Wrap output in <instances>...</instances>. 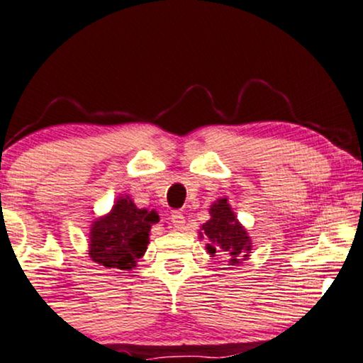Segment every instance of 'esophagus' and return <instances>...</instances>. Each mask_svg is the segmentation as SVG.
I'll list each match as a JSON object with an SVG mask.
<instances>
[{
  "label": "esophagus",
  "mask_w": 363,
  "mask_h": 363,
  "mask_svg": "<svg viewBox=\"0 0 363 363\" xmlns=\"http://www.w3.org/2000/svg\"><path fill=\"white\" fill-rule=\"evenodd\" d=\"M171 222H172V225L176 227L177 230H182L186 227V217L181 214V212H172V216H171Z\"/></svg>",
  "instance_id": "1"
}]
</instances>
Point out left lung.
<instances>
[{
    "mask_svg": "<svg viewBox=\"0 0 363 363\" xmlns=\"http://www.w3.org/2000/svg\"><path fill=\"white\" fill-rule=\"evenodd\" d=\"M209 214L211 219L201 225L199 232L201 239H207V254L211 257L220 254L230 265H240L247 260L252 250V239L232 211L227 197L212 202Z\"/></svg>",
    "mask_w": 363,
    "mask_h": 363,
    "instance_id": "left-lung-1",
    "label": "left lung"
}]
</instances>
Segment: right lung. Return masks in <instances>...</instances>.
Here are the masks:
<instances>
[{
	"mask_svg": "<svg viewBox=\"0 0 363 363\" xmlns=\"http://www.w3.org/2000/svg\"><path fill=\"white\" fill-rule=\"evenodd\" d=\"M159 222L154 209H139L131 196H119L108 214L89 227V257L108 269L133 270L146 254L149 232Z\"/></svg>",
	"mask_w": 363,
	"mask_h": 363,
	"instance_id": "right-lung-1",
	"label": "right lung"
}]
</instances>
